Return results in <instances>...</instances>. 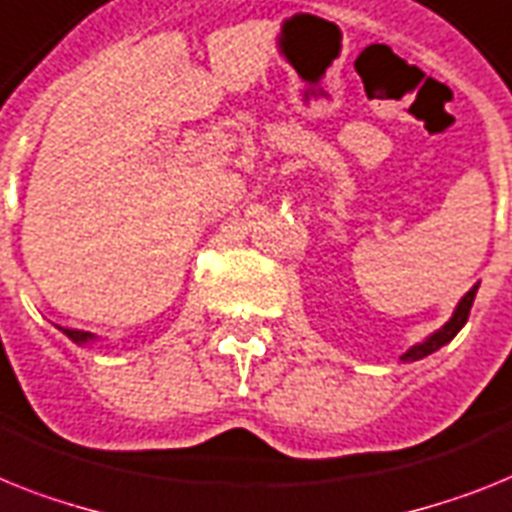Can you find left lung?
<instances>
[{
  "label": "left lung",
  "instance_id": "8db88e82",
  "mask_svg": "<svg viewBox=\"0 0 512 512\" xmlns=\"http://www.w3.org/2000/svg\"><path fill=\"white\" fill-rule=\"evenodd\" d=\"M476 290H479V282H476L471 290H468L463 298H460L458 308H455V314L450 316V322L445 324L442 329H437L434 335L426 337L421 345H413L408 353L403 356V361H418V358H426V356H432L434 350H439L442 345H447V342L453 340L455 335H458L460 329H463V324L468 322V314H471V306H474V298H476Z\"/></svg>",
  "mask_w": 512,
  "mask_h": 512
}]
</instances>
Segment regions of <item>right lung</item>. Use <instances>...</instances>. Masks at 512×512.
<instances>
[{
    "label": "right lung",
    "mask_w": 512,
    "mask_h": 512,
    "mask_svg": "<svg viewBox=\"0 0 512 512\" xmlns=\"http://www.w3.org/2000/svg\"><path fill=\"white\" fill-rule=\"evenodd\" d=\"M62 332H65V335L70 337L73 342H78V345H86L88 340H94V335H91V332H80V329H62Z\"/></svg>",
    "instance_id": "add662e5"
}]
</instances>
